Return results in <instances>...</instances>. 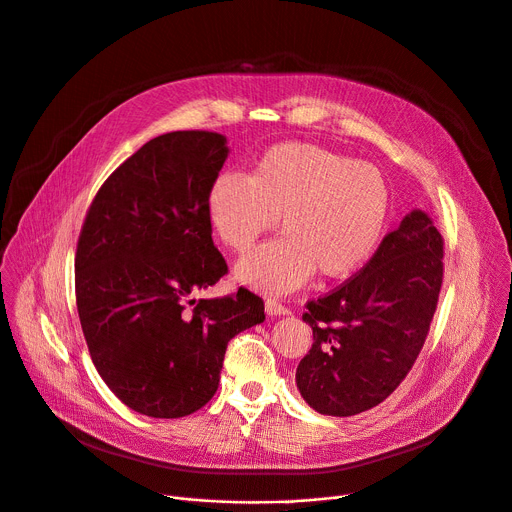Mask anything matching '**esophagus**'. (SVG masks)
I'll list each match as a JSON object with an SVG mask.
<instances>
[{
    "mask_svg": "<svg viewBox=\"0 0 512 512\" xmlns=\"http://www.w3.org/2000/svg\"><path fill=\"white\" fill-rule=\"evenodd\" d=\"M265 311H267L269 315H289V313H291L289 307L283 305V303H279L277 299H267V301H265Z\"/></svg>",
    "mask_w": 512,
    "mask_h": 512,
    "instance_id": "obj_1",
    "label": "esophagus"
}]
</instances>
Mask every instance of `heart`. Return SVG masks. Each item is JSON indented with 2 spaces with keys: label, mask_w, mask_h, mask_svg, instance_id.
I'll return each mask as SVG.
<instances>
[{
  "label": "heart",
  "mask_w": 512,
  "mask_h": 512,
  "mask_svg": "<svg viewBox=\"0 0 512 512\" xmlns=\"http://www.w3.org/2000/svg\"><path fill=\"white\" fill-rule=\"evenodd\" d=\"M390 211L378 168L307 142L271 146L251 175L225 173L207 195L215 235L247 253L279 219L281 237L237 265V277L261 291L285 293L317 269L325 279L358 271L376 251Z\"/></svg>",
  "instance_id": "obj_1"
}]
</instances>
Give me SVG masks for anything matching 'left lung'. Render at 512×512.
I'll use <instances>...</instances> for the list:
<instances>
[{
	"instance_id": "obj_1",
	"label": "left lung",
	"mask_w": 512,
	"mask_h": 512,
	"mask_svg": "<svg viewBox=\"0 0 512 512\" xmlns=\"http://www.w3.org/2000/svg\"><path fill=\"white\" fill-rule=\"evenodd\" d=\"M442 279L444 239L414 211L354 277L305 303L313 344L295 372L303 400L327 416L382 404L424 348Z\"/></svg>"
}]
</instances>
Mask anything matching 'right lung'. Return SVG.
Masks as SVG:
<instances>
[{
	"label": "right lung",
	"mask_w": 512,
	"mask_h": 512,
	"mask_svg": "<svg viewBox=\"0 0 512 512\" xmlns=\"http://www.w3.org/2000/svg\"><path fill=\"white\" fill-rule=\"evenodd\" d=\"M225 136L160 134L98 189L74 259L90 358L118 400L152 418H183L217 392L231 339L265 319L247 287L195 299L229 273L213 243L207 195Z\"/></svg>",
	"instance_id": "add662e5"
}]
</instances>
